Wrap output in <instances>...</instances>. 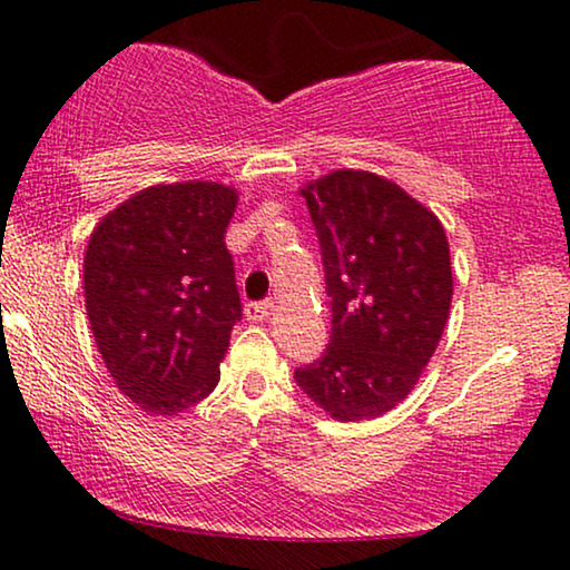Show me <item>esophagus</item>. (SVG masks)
Wrapping results in <instances>:
<instances>
[{"instance_id":"esophagus-1","label":"esophagus","mask_w":570,"mask_h":570,"mask_svg":"<svg viewBox=\"0 0 570 570\" xmlns=\"http://www.w3.org/2000/svg\"><path fill=\"white\" fill-rule=\"evenodd\" d=\"M272 314V301H252L246 303V318L248 322H264Z\"/></svg>"}]
</instances>
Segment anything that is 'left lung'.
I'll return each instance as SVG.
<instances>
[{
    "mask_svg": "<svg viewBox=\"0 0 570 570\" xmlns=\"http://www.w3.org/2000/svg\"><path fill=\"white\" fill-rule=\"evenodd\" d=\"M332 308L330 345L295 384L342 423L396 407L439 345L451 308L449 240L439 217L365 170L303 189Z\"/></svg>",
    "mask_w": 570,
    "mask_h": 570,
    "instance_id": "8db88e82",
    "label": "left lung"
}]
</instances>
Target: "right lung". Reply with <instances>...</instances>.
I'll return each mask as SVG.
<instances>
[{"label":"right lung","instance_id":"1","mask_svg":"<svg viewBox=\"0 0 570 570\" xmlns=\"http://www.w3.org/2000/svg\"><path fill=\"white\" fill-rule=\"evenodd\" d=\"M223 184L150 186L106 215L85 254V308L116 386L153 415H176L220 381L240 318Z\"/></svg>","mask_w":570,"mask_h":570}]
</instances>
